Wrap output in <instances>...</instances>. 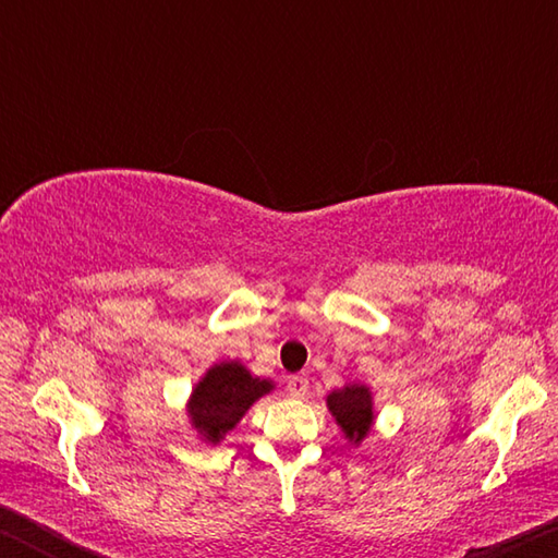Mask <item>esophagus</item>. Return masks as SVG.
I'll return each mask as SVG.
<instances>
[{"mask_svg":"<svg viewBox=\"0 0 558 558\" xmlns=\"http://www.w3.org/2000/svg\"><path fill=\"white\" fill-rule=\"evenodd\" d=\"M307 389H310V379L305 374H295L288 379V393L292 399H302V396L307 393Z\"/></svg>","mask_w":558,"mask_h":558,"instance_id":"esophagus-1","label":"esophagus"}]
</instances>
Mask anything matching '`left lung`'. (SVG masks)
<instances>
[{"mask_svg": "<svg viewBox=\"0 0 558 558\" xmlns=\"http://www.w3.org/2000/svg\"><path fill=\"white\" fill-rule=\"evenodd\" d=\"M327 409L352 446H362L374 428V393L364 381H349L327 393Z\"/></svg>", "mask_w": 558, "mask_h": 558, "instance_id": "1", "label": "left lung"}]
</instances>
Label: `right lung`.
<instances>
[{
  "label": "right lung",
  "instance_id": "obj_1",
  "mask_svg": "<svg viewBox=\"0 0 558 558\" xmlns=\"http://www.w3.org/2000/svg\"><path fill=\"white\" fill-rule=\"evenodd\" d=\"M276 391V381L251 374L239 359H223L211 364L192 386L186 401V418L199 440L219 446L239 426L253 403Z\"/></svg>",
  "mask_w": 558,
  "mask_h": 558
}]
</instances>
